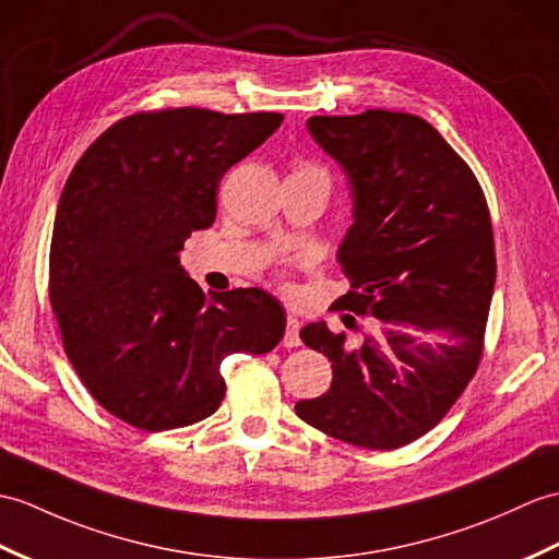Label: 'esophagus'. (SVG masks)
<instances>
[{
    "label": "esophagus",
    "instance_id": "obj_1",
    "mask_svg": "<svg viewBox=\"0 0 559 559\" xmlns=\"http://www.w3.org/2000/svg\"><path fill=\"white\" fill-rule=\"evenodd\" d=\"M283 345L285 347H297V345H300V321H297L295 314H288V319H285Z\"/></svg>",
    "mask_w": 559,
    "mask_h": 559
}]
</instances>
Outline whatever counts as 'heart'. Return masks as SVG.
Returning <instances> with one entry per match:
<instances>
[{
	"instance_id": "1",
	"label": "heart",
	"mask_w": 559,
	"mask_h": 559,
	"mask_svg": "<svg viewBox=\"0 0 559 559\" xmlns=\"http://www.w3.org/2000/svg\"><path fill=\"white\" fill-rule=\"evenodd\" d=\"M293 176H317V178H323L329 183V171H326V168L314 164V162H309V159H297Z\"/></svg>"
}]
</instances>
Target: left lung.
I'll return each instance as SVG.
<instances>
[{
	"mask_svg": "<svg viewBox=\"0 0 559 559\" xmlns=\"http://www.w3.org/2000/svg\"><path fill=\"white\" fill-rule=\"evenodd\" d=\"M307 126L355 194L338 252L349 293L333 307L379 323L355 326L357 343L307 323L300 338L329 357L333 381L295 412L343 443L397 450L440 424L481 365L498 269L488 202L469 164L421 116L367 109ZM409 328L443 332L447 343L414 344Z\"/></svg>",
	"mask_w": 559,
	"mask_h": 559,
	"instance_id": "8db88e82",
	"label": "left lung"
}]
</instances>
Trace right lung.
<instances>
[{"label":"right lung","instance_id":"add662e5","mask_svg":"<svg viewBox=\"0 0 559 559\" xmlns=\"http://www.w3.org/2000/svg\"><path fill=\"white\" fill-rule=\"evenodd\" d=\"M283 114L200 107L109 126L63 186L49 245V302L87 393L140 431L202 421L226 395L221 361L264 355L285 311L262 288L204 295L178 264L216 218L218 183Z\"/></svg>","mask_w":559,"mask_h":559}]
</instances>
